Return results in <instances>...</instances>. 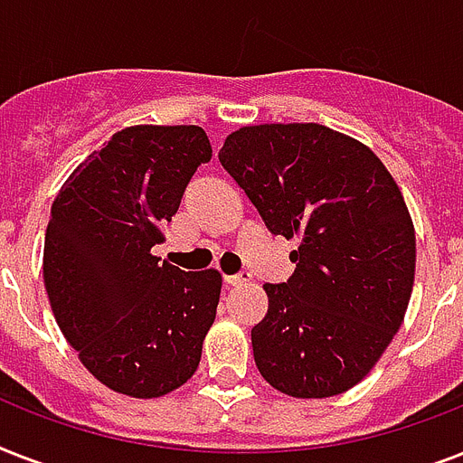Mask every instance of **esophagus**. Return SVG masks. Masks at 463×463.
Instances as JSON below:
<instances>
[{
  "label": "esophagus",
  "mask_w": 463,
  "mask_h": 463,
  "mask_svg": "<svg viewBox=\"0 0 463 463\" xmlns=\"http://www.w3.org/2000/svg\"><path fill=\"white\" fill-rule=\"evenodd\" d=\"M250 279H252L250 271H240V274L235 276H225V283H228V286H245V283H250Z\"/></svg>",
  "instance_id": "obj_1"
}]
</instances>
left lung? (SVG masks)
I'll use <instances>...</instances> for the list:
<instances>
[{"label": "left lung", "mask_w": 463, "mask_h": 463, "mask_svg": "<svg viewBox=\"0 0 463 463\" xmlns=\"http://www.w3.org/2000/svg\"><path fill=\"white\" fill-rule=\"evenodd\" d=\"M274 235L298 238L296 271L264 283L254 363L274 389L326 399L355 387L409 307L416 231L402 189L360 141L315 122L242 127L218 151Z\"/></svg>", "instance_id": "left-lung-1"}]
</instances>
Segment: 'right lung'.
I'll return each mask as SVG.
<instances>
[{"instance_id":"right-lung-1","label":"right lung","mask_w":463,"mask_h":463,"mask_svg":"<svg viewBox=\"0 0 463 463\" xmlns=\"http://www.w3.org/2000/svg\"><path fill=\"white\" fill-rule=\"evenodd\" d=\"M211 160L202 127L137 125L93 151L52 203L43 276L54 319L98 382L158 399L196 373L221 274L182 271L151 247Z\"/></svg>"}]
</instances>
